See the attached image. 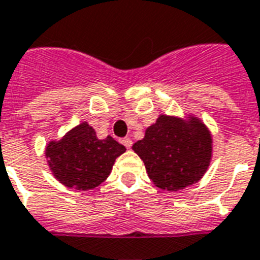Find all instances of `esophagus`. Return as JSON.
I'll list each match as a JSON object with an SVG mask.
<instances>
[{"instance_id": "esophagus-1", "label": "esophagus", "mask_w": 260, "mask_h": 260, "mask_svg": "<svg viewBox=\"0 0 260 260\" xmlns=\"http://www.w3.org/2000/svg\"><path fill=\"white\" fill-rule=\"evenodd\" d=\"M122 144L124 145V146H126V148H132V140H130V138H128V137H124V138H122Z\"/></svg>"}]
</instances>
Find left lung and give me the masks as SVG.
<instances>
[{
    "label": "left lung",
    "mask_w": 260,
    "mask_h": 260,
    "mask_svg": "<svg viewBox=\"0 0 260 260\" xmlns=\"http://www.w3.org/2000/svg\"><path fill=\"white\" fill-rule=\"evenodd\" d=\"M133 150L142 158L152 182L162 190L178 191L194 184L212 157V137L198 119L186 123L161 115L146 128Z\"/></svg>",
    "instance_id": "8db88e82"
}]
</instances>
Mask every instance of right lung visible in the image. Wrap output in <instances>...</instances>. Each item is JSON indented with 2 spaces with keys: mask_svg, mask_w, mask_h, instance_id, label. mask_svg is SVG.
I'll return each mask as SVG.
<instances>
[{
  "mask_svg": "<svg viewBox=\"0 0 260 260\" xmlns=\"http://www.w3.org/2000/svg\"><path fill=\"white\" fill-rule=\"evenodd\" d=\"M124 150L112 137L99 140L89 124L81 123L61 141L50 142L46 156L54 176L62 184L89 190L107 179L115 158Z\"/></svg>",
  "mask_w": 260,
  "mask_h": 260,
  "instance_id": "1",
  "label": "right lung"
}]
</instances>
